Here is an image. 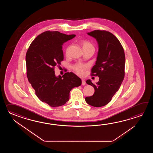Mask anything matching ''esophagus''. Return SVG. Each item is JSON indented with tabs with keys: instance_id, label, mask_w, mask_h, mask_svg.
Segmentation results:
<instances>
[{
	"instance_id": "1",
	"label": "esophagus",
	"mask_w": 153,
	"mask_h": 153,
	"mask_svg": "<svg viewBox=\"0 0 153 153\" xmlns=\"http://www.w3.org/2000/svg\"><path fill=\"white\" fill-rule=\"evenodd\" d=\"M81 84H82V85H85L86 84V81H85L84 79H82V83H81Z\"/></svg>"
}]
</instances>
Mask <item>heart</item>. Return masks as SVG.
Returning a JSON list of instances; mask_svg holds the SVG:
<instances>
[{
    "mask_svg": "<svg viewBox=\"0 0 153 153\" xmlns=\"http://www.w3.org/2000/svg\"><path fill=\"white\" fill-rule=\"evenodd\" d=\"M81 45H82V49L84 50H88V49H93L94 50V45L88 40H82L81 42ZM69 49H70V46H69L65 49V52L66 55H68ZM88 68V65L80 63H76L72 67L73 71L79 75H84L85 71Z\"/></svg>",
    "mask_w": 153,
    "mask_h": 153,
    "instance_id": "1",
    "label": "heart"
}]
</instances>
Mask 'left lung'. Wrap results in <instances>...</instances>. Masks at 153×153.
<instances>
[{
	"label": "left lung",
	"mask_w": 153,
	"mask_h": 153,
	"mask_svg": "<svg viewBox=\"0 0 153 153\" xmlns=\"http://www.w3.org/2000/svg\"><path fill=\"white\" fill-rule=\"evenodd\" d=\"M97 40L98 52L95 65L91 69L92 76H98L99 81L94 84L90 80L86 83L93 86L94 93L85 98L88 104L95 107L109 103L124 80L125 56L124 48L115 36L104 30L88 33Z\"/></svg>",
	"instance_id": "1"
}]
</instances>
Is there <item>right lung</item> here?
<instances>
[{"label":"right lung","instance_id":"add662e5","mask_svg":"<svg viewBox=\"0 0 153 153\" xmlns=\"http://www.w3.org/2000/svg\"><path fill=\"white\" fill-rule=\"evenodd\" d=\"M75 36L58 31H46L33 41L26 53L28 80L39 100L50 107L65 104L72 88L81 85L80 78L73 72L56 77L54 71L63 60V44Z\"/></svg>","mask_w":153,"mask_h":153}]
</instances>
